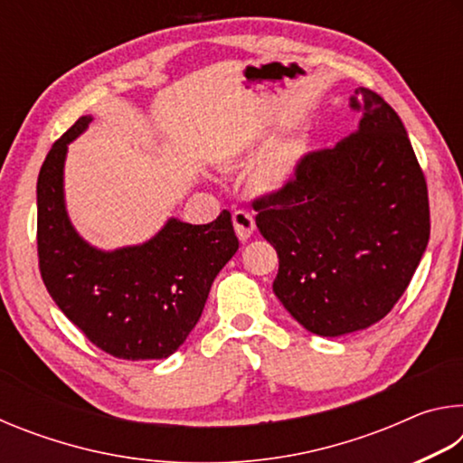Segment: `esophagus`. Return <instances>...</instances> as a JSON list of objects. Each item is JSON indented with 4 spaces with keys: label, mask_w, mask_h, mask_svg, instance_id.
<instances>
[{
    "label": "esophagus",
    "mask_w": 463,
    "mask_h": 463,
    "mask_svg": "<svg viewBox=\"0 0 463 463\" xmlns=\"http://www.w3.org/2000/svg\"><path fill=\"white\" fill-rule=\"evenodd\" d=\"M232 224L237 231V237L241 241H247L250 234L255 232V218L247 210H234L232 213Z\"/></svg>",
    "instance_id": "1"
}]
</instances>
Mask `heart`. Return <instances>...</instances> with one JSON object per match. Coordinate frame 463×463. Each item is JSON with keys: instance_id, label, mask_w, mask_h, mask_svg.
Listing matches in <instances>:
<instances>
[{"instance_id": "heart-1", "label": "heart", "mask_w": 463, "mask_h": 463, "mask_svg": "<svg viewBox=\"0 0 463 463\" xmlns=\"http://www.w3.org/2000/svg\"><path fill=\"white\" fill-rule=\"evenodd\" d=\"M261 175L268 184H279L281 179L286 177V165L281 163V159H278V156H276V159L265 163Z\"/></svg>"}]
</instances>
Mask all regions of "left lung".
Here are the masks:
<instances>
[{
	"mask_svg": "<svg viewBox=\"0 0 463 463\" xmlns=\"http://www.w3.org/2000/svg\"><path fill=\"white\" fill-rule=\"evenodd\" d=\"M359 128L304 155L284 187L253 200L257 229L278 250L273 292L307 331L339 336L383 318L425 253V174L402 120L359 88Z\"/></svg>",
	"mask_w": 463,
	"mask_h": 463,
	"instance_id": "left-lung-1",
	"label": "left lung"
}]
</instances>
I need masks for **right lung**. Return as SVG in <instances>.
<instances>
[{"instance_id": "obj_1", "label": "right lung", "mask_w": 463, "mask_h": 463, "mask_svg": "<svg viewBox=\"0 0 463 463\" xmlns=\"http://www.w3.org/2000/svg\"><path fill=\"white\" fill-rule=\"evenodd\" d=\"M81 116L46 155L38 174V268L57 307L106 354L138 362L182 347L208 292L237 253L231 213L208 224L169 218L151 241L99 250L73 229L65 210L62 167L67 145L90 127Z\"/></svg>"}]
</instances>
